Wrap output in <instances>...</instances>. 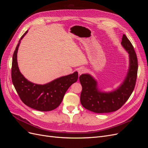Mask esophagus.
<instances>
[{
	"instance_id": "obj_1",
	"label": "esophagus",
	"mask_w": 148,
	"mask_h": 148,
	"mask_svg": "<svg viewBox=\"0 0 148 148\" xmlns=\"http://www.w3.org/2000/svg\"><path fill=\"white\" fill-rule=\"evenodd\" d=\"M85 71H86V69H85L84 68H83V67H82V68H79L78 69V73H79V75H82V74L84 73Z\"/></svg>"
}]
</instances>
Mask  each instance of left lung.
<instances>
[{
  "label": "left lung",
  "instance_id": "1",
  "mask_svg": "<svg viewBox=\"0 0 148 148\" xmlns=\"http://www.w3.org/2000/svg\"><path fill=\"white\" fill-rule=\"evenodd\" d=\"M121 44L129 54V67L126 77L117 88L110 92L102 91L96 79L91 75H80L82 86L80 101L85 109L95 113L112 112L119 109L131 96L136 84L138 59L133 46L125 34Z\"/></svg>",
  "mask_w": 148,
  "mask_h": 148
}]
</instances>
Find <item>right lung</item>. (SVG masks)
Returning <instances> with one entry per match:
<instances>
[{"label":"right lung","mask_w":148,"mask_h":148,"mask_svg":"<svg viewBox=\"0 0 148 148\" xmlns=\"http://www.w3.org/2000/svg\"><path fill=\"white\" fill-rule=\"evenodd\" d=\"M28 33L26 31L21 37L13 55L12 80L19 97L25 104L39 111H50L56 109L63 100L67 89L77 81L78 73L64 76L44 84L31 82L21 74L17 62V52L21 40Z\"/></svg>","instance_id":"1"}]
</instances>
